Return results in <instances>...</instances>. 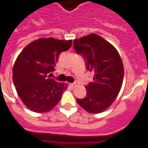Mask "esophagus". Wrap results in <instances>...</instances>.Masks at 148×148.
I'll list each match as a JSON object with an SVG mask.
<instances>
[{
    "label": "esophagus",
    "mask_w": 148,
    "mask_h": 148,
    "mask_svg": "<svg viewBox=\"0 0 148 148\" xmlns=\"http://www.w3.org/2000/svg\"><path fill=\"white\" fill-rule=\"evenodd\" d=\"M70 85H71V87H72V88H76V87L77 86V82H73V83H71L70 84Z\"/></svg>",
    "instance_id": "1"
}]
</instances>
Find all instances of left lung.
Returning <instances> with one entry per match:
<instances>
[{"mask_svg": "<svg viewBox=\"0 0 148 148\" xmlns=\"http://www.w3.org/2000/svg\"><path fill=\"white\" fill-rule=\"evenodd\" d=\"M73 44L76 53L83 57L86 69L94 74L93 82L85 86L86 96L77 99V102L88 112H102L115 100L122 86L121 56L110 43L94 34L75 39Z\"/></svg>", "mask_w": 148, "mask_h": 148, "instance_id": "8db88e82", "label": "left lung"}]
</instances>
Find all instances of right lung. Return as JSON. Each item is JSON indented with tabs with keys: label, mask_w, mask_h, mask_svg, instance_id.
<instances>
[{
	"label": "right lung",
	"mask_w": 148,
	"mask_h": 148,
	"mask_svg": "<svg viewBox=\"0 0 148 148\" xmlns=\"http://www.w3.org/2000/svg\"><path fill=\"white\" fill-rule=\"evenodd\" d=\"M71 40L41 38L23 49L13 67V82L25 105L35 112H47L57 105L67 86L49 74L62 52L69 49Z\"/></svg>",
	"instance_id": "right-lung-1"
}]
</instances>
